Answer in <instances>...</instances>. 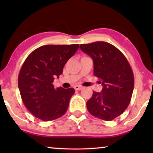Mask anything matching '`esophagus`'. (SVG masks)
<instances>
[{"mask_svg":"<svg viewBox=\"0 0 153 153\" xmlns=\"http://www.w3.org/2000/svg\"><path fill=\"white\" fill-rule=\"evenodd\" d=\"M74 88L76 91H81V89H83V86H81V85H75Z\"/></svg>","mask_w":153,"mask_h":153,"instance_id":"esophagus-1","label":"esophagus"}]
</instances>
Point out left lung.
I'll return each mask as SVG.
<instances>
[{"label":"left lung","instance_id":"1","mask_svg":"<svg viewBox=\"0 0 153 153\" xmlns=\"http://www.w3.org/2000/svg\"><path fill=\"white\" fill-rule=\"evenodd\" d=\"M80 48L93 60L94 75L103 86L101 93L93 92L86 103L88 110L96 118L114 120L131 101L134 77L130 65L120 50L106 42L83 44Z\"/></svg>","mask_w":153,"mask_h":153}]
</instances>
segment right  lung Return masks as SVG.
Masks as SVG:
<instances>
[{
    "mask_svg": "<svg viewBox=\"0 0 153 153\" xmlns=\"http://www.w3.org/2000/svg\"><path fill=\"white\" fill-rule=\"evenodd\" d=\"M78 49V44L44 45L29 54L22 65L18 76L21 97L36 118L50 121L66 113L74 89L55 88L53 81L54 76L62 74L65 65Z\"/></svg>",
    "mask_w": 153,
    "mask_h": 153,
    "instance_id": "obj_1",
    "label": "right lung"
}]
</instances>
